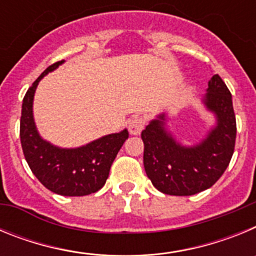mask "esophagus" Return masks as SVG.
<instances>
[{
	"instance_id": "esophagus-1",
	"label": "esophagus",
	"mask_w": 256,
	"mask_h": 256,
	"mask_svg": "<svg viewBox=\"0 0 256 256\" xmlns=\"http://www.w3.org/2000/svg\"><path fill=\"white\" fill-rule=\"evenodd\" d=\"M144 126V118L140 116V115H136L130 120V124H128V130H130V133L133 136H137L142 132Z\"/></svg>"
}]
</instances>
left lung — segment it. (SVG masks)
Returning a JSON list of instances; mask_svg holds the SVG:
<instances>
[{"label":"left lung","mask_w":256,"mask_h":256,"mask_svg":"<svg viewBox=\"0 0 256 256\" xmlns=\"http://www.w3.org/2000/svg\"><path fill=\"white\" fill-rule=\"evenodd\" d=\"M208 86L202 101L216 115V126L200 144H178L165 130V114L142 130L144 170L154 187L162 194L190 196L210 188L232 159L237 132L232 94L218 74Z\"/></svg>","instance_id":"obj_1"}]
</instances>
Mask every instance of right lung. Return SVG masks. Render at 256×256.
Listing matches in <instances>:
<instances>
[{
    "label": "right lung",
    "mask_w": 256,
    "mask_h": 256,
    "mask_svg": "<svg viewBox=\"0 0 256 256\" xmlns=\"http://www.w3.org/2000/svg\"><path fill=\"white\" fill-rule=\"evenodd\" d=\"M64 60L50 65L22 98L20 141L26 160L42 184L62 196H86L102 188L112 164L128 138V130L104 136L86 146L60 148L40 138L33 119V98L38 82Z\"/></svg>",
    "instance_id": "right-lung-1"
}]
</instances>
